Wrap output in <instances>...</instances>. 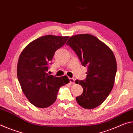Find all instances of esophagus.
I'll return each instance as SVG.
<instances>
[{"instance_id":"34e87169","label":"esophagus","mask_w":133,"mask_h":133,"mask_svg":"<svg viewBox=\"0 0 133 133\" xmlns=\"http://www.w3.org/2000/svg\"><path fill=\"white\" fill-rule=\"evenodd\" d=\"M69 80H70V83L71 84H75V78H69Z\"/></svg>"}]
</instances>
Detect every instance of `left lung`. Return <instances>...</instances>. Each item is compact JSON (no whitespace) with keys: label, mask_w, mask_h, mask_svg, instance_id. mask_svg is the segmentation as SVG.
Here are the masks:
<instances>
[{"label":"left lung","mask_w":133,"mask_h":133,"mask_svg":"<svg viewBox=\"0 0 133 133\" xmlns=\"http://www.w3.org/2000/svg\"><path fill=\"white\" fill-rule=\"evenodd\" d=\"M66 44L87 69L86 78L76 81L83 89L76 101L84 109H94L104 102L113 87L117 72L115 56L106 44L91 35L73 36Z\"/></svg>","instance_id":"left-lung-1"}]
</instances>
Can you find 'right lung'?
<instances>
[{"label": "right lung", "mask_w": 133, "mask_h": 133, "mask_svg": "<svg viewBox=\"0 0 133 133\" xmlns=\"http://www.w3.org/2000/svg\"><path fill=\"white\" fill-rule=\"evenodd\" d=\"M68 39V36H44L29 43L21 54L17 78L24 95L36 107L46 108L53 104L59 89L69 82L66 76L57 77L47 73L55 51Z\"/></svg>", "instance_id": "1"}]
</instances>
